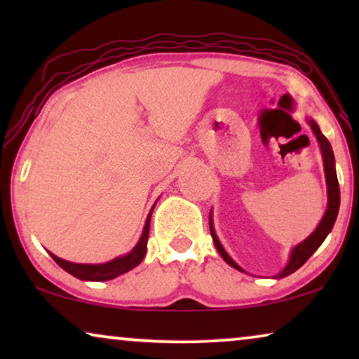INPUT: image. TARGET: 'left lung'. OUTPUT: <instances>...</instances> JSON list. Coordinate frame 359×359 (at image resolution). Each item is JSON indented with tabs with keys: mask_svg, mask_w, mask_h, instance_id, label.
<instances>
[{
	"mask_svg": "<svg viewBox=\"0 0 359 359\" xmlns=\"http://www.w3.org/2000/svg\"><path fill=\"white\" fill-rule=\"evenodd\" d=\"M307 124L311 126L313 135H316V139L318 142V147H320V154H322V160H323V171H325V181H327V198H328L327 210H325V214H323L320 222H318L317 229L313 230V232L309 235L306 240H302L301 243H297L296 247L291 250L289 262L286 263V266H284L281 271L274 276L276 279L286 278V276H289V274H292L294 271H297V269L312 257L313 252H317V248L323 243V240L327 238V235L332 232L333 224H335L337 215H338V209H340V186H338L337 170H335V156H333L332 145H330V142L327 140V137L322 134L320 127L317 126V122L313 121L312 117H307ZM209 227H210V235H212L215 248H217L220 257L225 259V263H229L232 268L245 273L243 269L240 268L232 258H230V255L225 252L222 243L219 242V237H217V233H215L214 222H212V210H210V214H209Z\"/></svg>",
	"mask_w": 359,
	"mask_h": 359,
	"instance_id": "left-lung-1",
	"label": "left lung"
}]
</instances>
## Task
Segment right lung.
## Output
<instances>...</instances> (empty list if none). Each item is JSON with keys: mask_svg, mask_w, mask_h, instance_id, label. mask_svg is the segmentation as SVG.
Returning <instances> with one entry per match:
<instances>
[{"mask_svg": "<svg viewBox=\"0 0 359 359\" xmlns=\"http://www.w3.org/2000/svg\"><path fill=\"white\" fill-rule=\"evenodd\" d=\"M155 204L154 208L150 209L149 215H147L144 230H142L139 242H137L135 247L132 248L127 255H122V257H117L107 263L83 264V263L67 262V259L58 258L50 252L48 253H50V257L55 259L58 266L65 269L67 273H70L72 276L81 279V281H109V279L121 276V274H124L127 271H130L132 268H135L137 264H140L142 259L145 257L147 242H149V232H150V219H151V212H154L155 209Z\"/></svg>", "mask_w": 359, "mask_h": 359, "instance_id": "1", "label": "right lung"}]
</instances>
